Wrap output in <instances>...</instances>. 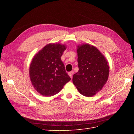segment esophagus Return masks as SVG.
Here are the masks:
<instances>
[{
  "label": "esophagus",
  "instance_id": "1",
  "mask_svg": "<svg viewBox=\"0 0 134 134\" xmlns=\"http://www.w3.org/2000/svg\"><path fill=\"white\" fill-rule=\"evenodd\" d=\"M72 74H73V71H70V72H68V75H69V76L71 78H72Z\"/></svg>",
  "mask_w": 134,
  "mask_h": 134
}]
</instances>
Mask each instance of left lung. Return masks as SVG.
<instances>
[{"label": "left lung", "mask_w": 134, "mask_h": 134, "mask_svg": "<svg viewBox=\"0 0 134 134\" xmlns=\"http://www.w3.org/2000/svg\"><path fill=\"white\" fill-rule=\"evenodd\" d=\"M76 51L79 70L74 74L72 82L81 94L94 96L108 80V63L98 48L90 44L78 45Z\"/></svg>", "instance_id": "left-lung-1"}]
</instances>
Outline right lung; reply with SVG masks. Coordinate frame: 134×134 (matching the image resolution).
Segmentation results:
<instances>
[{"mask_svg": "<svg viewBox=\"0 0 134 134\" xmlns=\"http://www.w3.org/2000/svg\"><path fill=\"white\" fill-rule=\"evenodd\" d=\"M66 45L48 43L32 59L29 74L32 86L40 94L51 97L57 94L71 80L61 60Z\"/></svg>", "mask_w": 134, "mask_h": 134, "instance_id": "add662e5", "label": "right lung"}]
</instances>
